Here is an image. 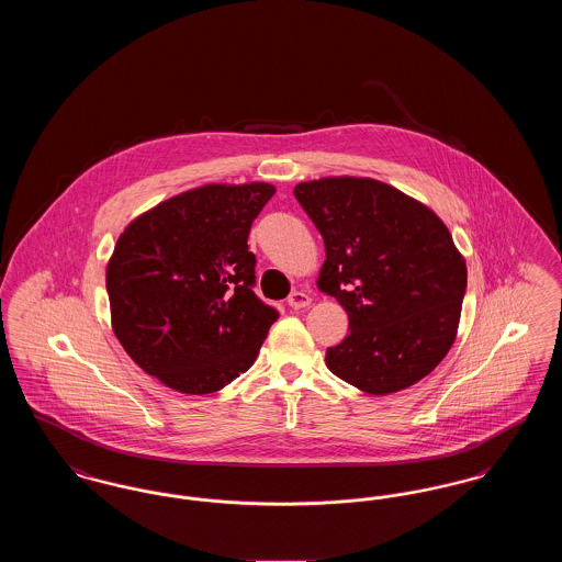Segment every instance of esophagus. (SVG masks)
Segmentation results:
<instances>
[{"instance_id":"obj_1","label":"esophagus","mask_w":562,"mask_h":562,"mask_svg":"<svg viewBox=\"0 0 562 562\" xmlns=\"http://www.w3.org/2000/svg\"><path fill=\"white\" fill-rule=\"evenodd\" d=\"M312 303V296L307 293H303V291H294L289 296V305L293 307V310H303V307H307Z\"/></svg>"}]
</instances>
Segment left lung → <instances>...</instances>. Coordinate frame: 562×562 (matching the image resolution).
Here are the masks:
<instances>
[{
    "mask_svg": "<svg viewBox=\"0 0 562 562\" xmlns=\"http://www.w3.org/2000/svg\"><path fill=\"white\" fill-rule=\"evenodd\" d=\"M294 198L326 248L318 289L348 312L349 335L326 349V367L373 396L431 373L453 346L468 286L447 225L374 179L299 183Z\"/></svg>",
    "mask_w": 562,
    "mask_h": 562,
    "instance_id": "8db88e82",
    "label": "left lung"
}]
</instances>
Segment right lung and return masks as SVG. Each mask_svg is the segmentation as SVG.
Masks as SVG:
<instances>
[{"instance_id":"right-lung-1","label":"right lung","mask_w":562,"mask_h":562,"mask_svg":"<svg viewBox=\"0 0 562 562\" xmlns=\"http://www.w3.org/2000/svg\"><path fill=\"white\" fill-rule=\"evenodd\" d=\"M276 188L204 186L136 216L108 266L111 324L134 362L183 394L246 373L278 321L255 291L248 234Z\"/></svg>"}]
</instances>
